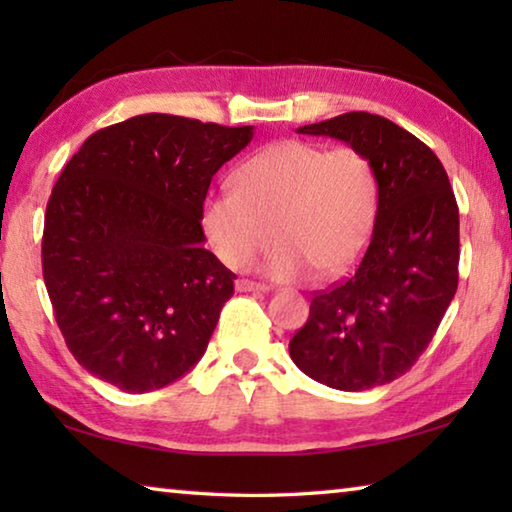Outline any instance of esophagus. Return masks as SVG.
Masks as SVG:
<instances>
[{"mask_svg": "<svg viewBox=\"0 0 512 512\" xmlns=\"http://www.w3.org/2000/svg\"><path fill=\"white\" fill-rule=\"evenodd\" d=\"M237 291H268L266 284H259V282H253V280H246V277H241V280H237Z\"/></svg>", "mask_w": 512, "mask_h": 512, "instance_id": "34e87169", "label": "esophagus"}]
</instances>
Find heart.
<instances>
[{
	"label": "heart",
	"instance_id": "obj_1",
	"mask_svg": "<svg viewBox=\"0 0 512 512\" xmlns=\"http://www.w3.org/2000/svg\"><path fill=\"white\" fill-rule=\"evenodd\" d=\"M377 214V180L352 146L282 140L250 155L232 173V192L205 198L201 223L214 253L230 268H248L280 239L266 273L298 280L348 271L368 246Z\"/></svg>",
	"mask_w": 512,
	"mask_h": 512
}]
</instances>
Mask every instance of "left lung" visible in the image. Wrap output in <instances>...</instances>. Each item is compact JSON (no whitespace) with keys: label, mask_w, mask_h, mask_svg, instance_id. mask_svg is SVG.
<instances>
[{"label":"left lung","mask_w":512,"mask_h":512,"mask_svg":"<svg viewBox=\"0 0 512 512\" xmlns=\"http://www.w3.org/2000/svg\"><path fill=\"white\" fill-rule=\"evenodd\" d=\"M366 155L377 180L370 244L354 273L311 298L289 343L307 377L366 391L402 377L427 350L458 287V205L427 144L370 112L298 128Z\"/></svg>","instance_id":"left-lung-1"}]
</instances>
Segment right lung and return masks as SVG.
<instances>
[{
	"mask_svg": "<svg viewBox=\"0 0 512 512\" xmlns=\"http://www.w3.org/2000/svg\"><path fill=\"white\" fill-rule=\"evenodd\" d=\"M253 126L137 115L65 164L45 214L42 277L69 352L97 379L149 393L207 350L237 275L205 244L207 189Z\"/></svg>",
	"mask_w": 512,
	"mask_h": 512,
	"instance_id": "right-lung-1",
	"label": "right lung"
}]
</instances>
